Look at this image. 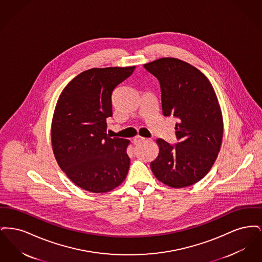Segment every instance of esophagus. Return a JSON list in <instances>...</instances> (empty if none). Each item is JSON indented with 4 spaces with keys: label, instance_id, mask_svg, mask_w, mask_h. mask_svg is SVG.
Here are the masks:
<instances>
[{
    "label": "esophagus",
    "instance_id": "esophagus-1",
    "mask_svg": "<svg viewBox=\"0 0 262 262\" xmlns=\"http://www.w3.org/2000/svg\"><path fill=\"white\" fill-rule=\"evenodd\" d=\"M144 140H145V138H144V137L137 136V137H136L135 138H134V143H135V144H138V143H141V142H143Z\"/></svg>",
    "mask_w": 262,
    "mask_h": 262
}]
</instances>
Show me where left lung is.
I'll use <instances>...</instances> for the list:
<instances>
[{"mask_svg": "<svg viewBox=\"0 0 262 262\" xmlns=\"http://www.w3.org/2000/svg\"><path fill=\"white\" fill-rule=\"evenodd\" d=\"M143 67L160 83L163 115L178 119V143L158 138L150 168L166 186H191L210 171L221 148L224 125L216 93L200 70L182 60L162 58Z\"/></svg>", "mask_w": 262, "mask_h": 262, "instance_id": "8db88e82", "label": "left lung"}]
</instances>
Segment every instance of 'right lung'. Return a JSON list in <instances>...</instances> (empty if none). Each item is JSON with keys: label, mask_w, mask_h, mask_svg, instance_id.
<instances>
[{"label": "right lung", "mask_w": 262, "mask_h": 262, "mask_svg": "<svg viewBox=\"0 0 262 262\" xmlns=\"http://www.w3.org/2000/svg\"><path fill=\"white\" fill-rule=\"evenodd\" d=\"M136 67L90 69L69 82L58 99L51 126L55 158L68 178L90 192L119 187L129 169V140L107 135L115 88Z\"/></svg>", "instance_id": "1"}]
</instances>
